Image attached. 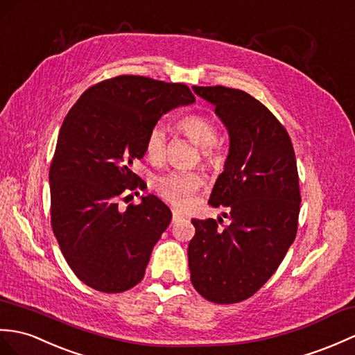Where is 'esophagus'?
<instances>
[{"label":"esophagus","mask_w":355,"mask_h":355,"mask_svg":"<svg viewBox=\"0 0 355 355\" xmlns=\"http://www.w3.org/2000/svg\"><path fill=\"white\" fill-rule=\"evenodd\" d=\"M184 218V215L178 210H172V222H178Z\"/></svg>","instance_id":"34e87169"}]
</instances>
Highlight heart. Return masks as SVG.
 Here are the masks:
<instances>
[{
  "instance_id": "1",
  "label": "heart",
  "mask_w": 355,
  "mask_h": 355,
  "mask_svg": "<svg viewBox=\"0 0 355 355\" xmlns=\"http://www.w3.org/2000/svg\"><path fill=\"white\" fill-rule=\"evenodd\" d=\"M180 130L192 140L193 144L202 148V155L205 160L211 162L215 159L213 145L218 140V130L207 116L202 114H192L181 119L178 123ZM166 128L163 123L157 122L148 130L145 136V153L153 162H159L164 157L166 151ZM202 174L198 171H169L154 178V187L160 196L177 207H184L191 202L193 193L202 184Z\"/></svg>"
}]
</instances>
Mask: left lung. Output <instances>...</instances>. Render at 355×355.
Listing matches in <instances>:
<instances>
[{
  "mask_svg": "<svg viewBox=\"0 0 355 355\" xmlns=\"http://www.w3.org/2000/svg\"><path fill=\"white\" fill-rule=\"evenodd\" d=\"M192 89L215 105L228 131V155L209 204L228 209L230 225L220 230V219H192L191 282L205 300L234 304L268 282L295 241L301 204L295 151L286 128L250 94Z\"/></svg>",
  "mask_w": 355,
  "mask_h": 355,
  "instance_id": "1",
  "label": "left lung"
}]
</instances>
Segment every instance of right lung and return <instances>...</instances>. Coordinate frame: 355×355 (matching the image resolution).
I'll return each instance as SVG.
<instances>
[{
	"instance_id": "obj_1",
	"label": "right lung",
	"mask_w": 355,
	"mask_h": 355,
	"mask_svg": "<svg viewBox=\"0 0 355 355\" xmlns=\"http://www.w3.org/2000/svg\"><path fill=\"white\" fill-rule=\"evenodd\" d=\"M193 101L186 85L119 76L89 87L66 114L49 168L51 225L69 268L92 289L121 293L144 278L172 213L151 193L123 211L118 200L142 189L131 166L145 155L148 130Z\"/></svg>"
}]
</instances>
